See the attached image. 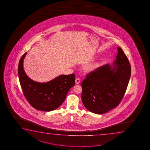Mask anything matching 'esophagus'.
I'll list each match as a JSON object with an SVG mask.
<instances>
[{
    "label": "esophagus",
    "instance_id": "34e87169",
    "mask_svg": "<svg viewBox=\"0 0 150 150\" xmlns=\"http://www.w3.org/2000/svg\"><path fill=\"white\" fill-rule=\"evenodd\" d=\"M80 82V79L79 78H77L75 80V83L76 84H79Z\"/></svg>",
    "mask_w": 150,
    "mask_h": 150
}]
</instances>
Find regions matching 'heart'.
I'll list each match as a JSON object with an SVG mask.
<instances>
[{
    "mask_svg": "<svg viewBox=\"0 0 150 150\" xmlns=\"http://www.w3.org/2000/svg\"><path fill=\"white\" fill-rule=\"evenodd\" d=\"M98 64H93L92 65L88 67V71H94L95 69H96L97 68H98Z\"/></svg>",
    "mask_w": 150,
    "mask_h": 150,
    "instance_id": "heart-1",
    "label": "heart"
}]
</instances>
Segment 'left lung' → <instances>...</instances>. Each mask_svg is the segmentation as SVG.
Wrapping results in <instances>:
<instances>
[{"instance_id":"8db88e82","label":"left lung","mask_w":150,"mask_h":150,"mask_svg":"<svg viewBox=\"0 0 150 150\" xmlns=\"http://www.w3.org/2000/svg\"><path fill=\"white\" fill-rule=\"evenodd\" d=\"M117 48L113 68L109 64L101 66L87 74L81 83L82 103L92 113H107L117 107L125 94L131 68L123 50Z\"/></svg>"}]
</instances>
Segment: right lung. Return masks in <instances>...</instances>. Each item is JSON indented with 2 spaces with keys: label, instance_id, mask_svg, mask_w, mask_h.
Listing matches in <instances>:
<instances>
[{
  "label": "right lung",
  "instance_id": "right-lung-1",
  "mask_svg": "<svg viewBox=\"0 0 150 150\" xmlns=\"http://www.w3.org/2000/svg\"><path fill=\"white\" fill-rule=\"evenodd\" d=\"M27 52L21 58L18 68L19 79L25 98L32 107L40 111L49 112L64 103L70 88L75 84V74L62 75L45 83L35 82L29 78L23 68Z\"/></svg>",
  "mask_w": 150,
  "mask_h": 150
}]
</instances>
